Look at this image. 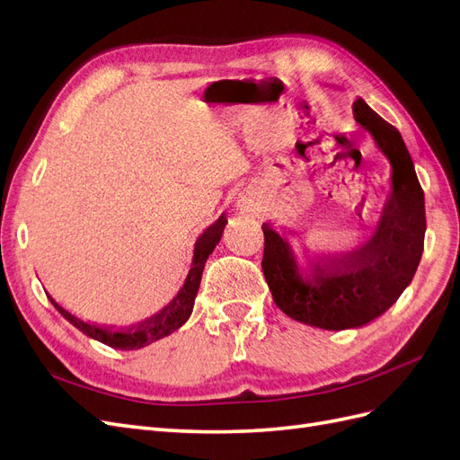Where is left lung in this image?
Listing matches in <instances>:
<instances>
[{"instance_id":"1","label":"left lung","mask_w":460,"mask_h":460,"mask_svg":"<svg viewBox=\"0 0 460 460\" xmlns=\"http://www.w3.org/2000/svg\"><path fill=\"white\" fill-rule=\"evenodd\" d=\"M353 117L392 164V193L372 238L353 252L309 259L303 274L284 235L269 222L262 225L261 264L278 309L297 323L333 332L382 316L412 282L424 252V191L405 142L360 97Z\"/></svg>"}]
</instances>
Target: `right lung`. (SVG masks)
I'll return each mask as SVG.
<instances>
[{"label":"right lung","mask_w":460,"mask_h":460,"mask_svg":"<svg viewBox=\"0 0 460 460\" xmlns=\"http://www.w3.org/2000/svg\"><path fill=\"white\" fill-rule=\"evenodd\" d=\"M225 225H226V217L222 215L213 226H208L199 235V240L196 242V249H193L191 269L188 272V278H186L182 289L178 291V296L169 305H166L161 313L144 320V323H140L137 326H132L127 330H113V328H102L95 324H88V323H84V320H80L78 316L65 311L61 305L55 303L49 296L48 297L53 303V307L58 309L68 320V323L76 326L82 333H86V336L102 341L109 347H113V349H122V351L142 349V347H146L153 341L171 336L174 330H178L190 318V314L193 311V301H196L198 289L201 284V274L205 269V262H207L208 255L213 253L217 243L220 242V235H222V230H225Z\"/></svg>","instance_id":"right-lung-1"}]
</instances>
